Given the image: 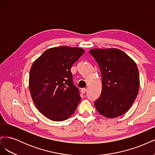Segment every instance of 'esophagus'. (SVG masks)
<instances>
[{
  "mask_svg": "<svg viewBox=\"0 0 155 155\" xmlns=\"http://www.w3.org/2000/svg\"><path fill=\"white\" fill-rule=\"evenodd\" d=\"M81 92L82 94H85L87 92V89L86 88H81Z\"/></svg>",
  "mask_w": 155,
  "mask_h": 155,
  "instance_id": "34e87169",
  "label": "esophagus"
}]
</instances>
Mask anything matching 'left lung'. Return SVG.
Masks as SVG:
<instances>
[{
    "instance_id": "1",
    "label": "left lung",
    "mask_w": 155,
    "mask_h": 155,
    "mask_svg": "<svg viewBox=\"0 0 155 155\" xmlns=\"http://www.w3.org/2000/svg\"><path fill=\"white\" fill-rule=\"evenodd\" d=\"M89 52L101 74V93L94 102L96 110L109 118L124 114L138 95L140 78L137 64L119 49L97 48Z\"/></svg>"
}]
</instances>
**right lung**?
Here are the masks:
<instances>
[{
	"mask_svg": "<svg viewBox=\"0 0 155 155\" xmlns=\"http://www.w3.org/2000/svg\"><path fill=\"white\" fill-rule=\"evenodd\" d=\"M84 52L80 48H51L32 64L29 77L31 98L37 109L51 120L68 118L81 100L70 69Z\"/></svg>",
	"mask_w": 155,
	"mask_h": 155,
	"instance_id": "right-lung-1",
	"label": "right lung"
}]
</instances>
